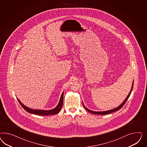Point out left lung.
<instances>
[{
    "label": "left lung",
    "mask_w": 147,
    "mask_h": 147,
    "mask_svg": "<svg viewBox=\"0 0 147 147\" xmlns=\"http://www.w3.org/2000/svg\"><path fill=\"white\" fill-rule=\"evenodd\" d=\"M133 85H134V80L133 81V84H132V86H131V89H130V92H129V94H128V95L127 96V97L126 98H125V100L123 101V102L121 104L120 106H119L118 107H116L115 108H114V109H111V110H108V111H92V110H90L88 108H87V107L85 106V105H84V103L82 102V104H83V106H84V107L85 108V109L87 111H88L89 113H92V114H97V115H106V114H111V113H113V112H115V111H119V109H120L121 108H122V107H123L124 105H125V103L126 102V101H127V100L128 99V98H129V96L130 95V94H131V92H132V90H133Z\"/></svg>",
    "instance_id": "left-lung-1"
}]
</instances>
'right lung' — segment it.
<instances>
[{
    "instance_id": "obj_1",
    "label": "right lung",
    "mask_w": 147,
    "mask_h": 147,
    "mask_svg": "<svg viewBox=\"0 0 147 147\" xmlns=\"http://www.w3.org/2000/svg\"><path fill=\"white\" fill-rule=\"evenodd\" d=\"M18 101L20 105L22 106V108L27 111L28 113L32 114H36L38 115L46 116L51 115H55L58 113L59 111H60L61 108H62V105H63V92H62V94L61 95V97L60 98L59 102L57 106V107L54 108L50 110H42V109H33L30 108L29 107H27L24 105L20 100L17 98Z\"/></svg>"
}]
</instances>
